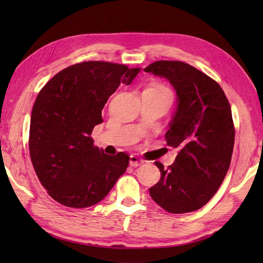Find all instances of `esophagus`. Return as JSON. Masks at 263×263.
<instances>
[{"label": "esophagus", "instance_id": "34e87169", "mask_svg": "<svg viewBox=\"0 0 263 263\" xmlns=\"http://www.w3.org/2000/svg\"><path fill=\"white\" fill-rule=\"evenodd\" d=\"M143 161H144V160H143L142 158H140V157H138V156L131 155V156H130V161H128V163H130V166H131V167H138V166L142 165Z\"/></svg>", "mask_w": 263, "mask_h": 263}]
</instances>
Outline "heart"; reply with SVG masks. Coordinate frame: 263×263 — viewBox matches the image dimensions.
Listing matches in <instances>:
<instances>
[{"label": "heart", "instance_id": "obj_1", "mask_svg": "<svg viewBox=\"0 0 263 263\" xmlns=\"http://www.w3.org/2000/svg\"><path fill=\"white\" fill-rule=\"evenodd\" d=\"M154 89H156V90H159V91H164V92H168L166 90V89L164 88V87H156V88H154Z\"/></svg>", "mask_w": 263, "mask_h": 263}]
</instances>
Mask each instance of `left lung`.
<instances>
[{"instance_id":"obj_1","label":"left lung","mask_w":263,"mask_h":263,"mask_svg":"<svg viewBox=\"0 0 263 263\" xmlns=\"http://www.w3.org/2000/svg\"><path fill=\"white\" fill-rule=\"evenodd\" d=\"M143 71L168 80L177 96L165 138L178 155L167 170L155 161L161 176L150 195L172 214L195 211L214 197L230 168L235 140L231 105L215 80L190 64L157 61Z\"/></svg>"}]
</instances>
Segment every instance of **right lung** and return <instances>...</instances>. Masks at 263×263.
<instances>
[{
    "mask_svg": "<svg viewBox=\"0 0 263 263\" xmlns=\"http://www.w3.org/2000/svg\"><path fill=\"white\" fill-rule=\"evenodd\" d=\"M124 64L90 61L55 74L39 91L30 119L29 152L42 185L61 204L87 208L102 201L123 175L128 156L93 146V127L120 85L140 71Z\"/></svg>",
    "mask_w": 263,
    "mask_h": 263,
    "instance_id": "right-lung-1",
    "label": "right lung"
}]
</instances>
